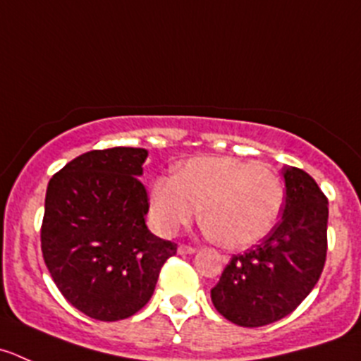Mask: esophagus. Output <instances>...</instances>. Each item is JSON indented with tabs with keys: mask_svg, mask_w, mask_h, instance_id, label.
Returning <instances> with one entry per match:
<instances>
[{
	"mask_svg": "<svg viewBox=\"0 0 361 361\" xmlns=\"http://www.w3.org/2000/svg\"><path fill=\"white\" fill-rule=\"evenodd\" d=\"M178 254H180V255L195 254V248L194 247H188V245H180V247H178Z\"/></svg>",
	"mask_w": 361,
	"mask_h": 361,
	"instance_id": "34e87169",
	"label": "esophagus"
}]
</instances>
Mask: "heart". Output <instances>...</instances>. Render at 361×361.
I'll list each match as a JSON object with an SVG mask.
<instances>
[{
	"mask_svg": "<svg viewBox=\"0 0 361 361\" xmlns=\"http://www.w3.org/2000/svg\"><path fill=\"white\" fill-rule=\"evenodd\" d=\"M284 183L275 171L254 160L199 157L176 176H159L149 208L157 229L171 236L201 215L208 234L227 248H247L277 224Z\"/></svg>",
	"mask_w": 361,
	"mask_h": 361,
	"instance_id": "b5f03b06",
	"label": "heart"
}]
</instances>
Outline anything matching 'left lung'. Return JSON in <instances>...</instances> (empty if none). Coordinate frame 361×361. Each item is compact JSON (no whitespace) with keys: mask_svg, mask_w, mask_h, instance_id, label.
<instances>
[{"mask_svg":"<svg viewBox=\"0 0 361 361\" xmlns=\"http://www.w3.org/2000/svg\"><path fill=\"white\" fill-rule=\"evenodd\" d=\"M282 219L245 254L234 255L212 289L231 323L257 328L291 314L317 284L326 261L328 199L312 176L284 167Z\"/></svg>","mask_w":361,"mask_h":361,"instance_id":"8db88e82","label":"left lung"}]
</instances>
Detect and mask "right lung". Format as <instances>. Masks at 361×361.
Here are the masks:
<instances>
[{
	"label": "right lung",
	"instance_id": "right-lung-1",
	"mask_svg": "<svg viewBox=\"0 0 361 361\" xmlns=\"http://www.w3.org/2000/svg\"><path fill=\"white\" fill-rule=\"evenodd\" d=\"M142 148L93 149L51 178L42 254L66 302L97 321L134 316L176 245L146 226Z\"/></svg>",
	"mask_w": 361,
	"mask_h": 361
}]
</instances>
